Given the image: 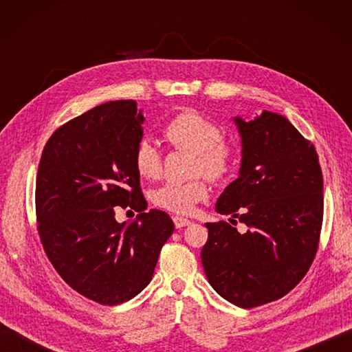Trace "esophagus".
<instances>
[{"label":"esophagus","mask_w":352,"mask_h":352,"mask_svg":"<svg viewBox=\"0 0 352 352\" xmlns=\"http://www.w3.org/2000/svg\"><path fill=\"white\" fill-rule=\"evenodd\" d=\"M174 226H175V228H183V227H186V226H189L190 223V221L188 219V218H183V216H174Z\"/></svg>","instance_id":"34e87169"}]
</instances>
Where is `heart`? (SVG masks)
<instances>
[{
	"instance_id": "b5f03b06",
	"label": "heart",
	"mask_w": 352,
	"mask_h": 352,
	"mask_svg": "<svg viewBox=\"0 0 352 352\" xmlns=\"http://www.w3.org/2000/svg\"><path fill=\"white\" fill-rule=\"evenodd\" d=\"M163 136L172 146L195 154L193 172L221 182L227 178L236 163V145L222 136L221 125L197 110H183L163 126ZM136 172L146 180L162 174V151L148 138L140 139L133 151ZM208 188L204 178L189 182H168L151 193L153 203L172 213L188 214L199 201L206 199Z\"/></svg>"
}]
</instances>
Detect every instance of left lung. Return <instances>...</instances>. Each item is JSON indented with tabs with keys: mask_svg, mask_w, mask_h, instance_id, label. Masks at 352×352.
Returning <instances> with one entry per match:
<instances>
[{
	"mask_svg": "<svg viewBox=\"0 0 352 352\" xmlns=\"http://www.w3.org/2000/svg\"><path fill=\"white\" fill-rule=\"evenodd\" d=\"M242 136L239 178L222 192L216 212L228 222L206 223L201 261L208 283L231 304L258 307L280 300L307 274L324 219V182L315 145L286 118L263 111L234 118ZM233 221V219H230Z\"/></svg>",
	"mask_w": 352,
	"mask_h": 352,
	"instance_id": "left-lung-1",
	"label": "left lung"
}]
</instances>
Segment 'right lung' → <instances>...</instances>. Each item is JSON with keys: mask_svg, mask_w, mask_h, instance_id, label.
<instances>
[{"mask_svg": "<svg viewBox=\"0 0 352 352\" xmlns=\"http://www.w3.org/2000/svg\"><path fill=\"white\" fill-rule=\"evenodd\" d=\"M145 118L133 100L109 101L71 119L43 146L36 177V219L45 254L65 283L89 300L116 305L153 278L174 222L145 212L133 151ZM140 213L131 224L115 206Z\"/></svg>", "mask_w": 352, "mask_h": 352, "instance_id": "obj_1", "label": "right lung"}]
</instances>
